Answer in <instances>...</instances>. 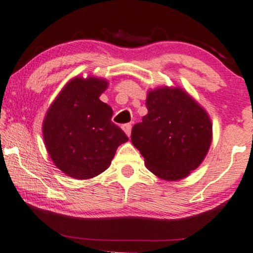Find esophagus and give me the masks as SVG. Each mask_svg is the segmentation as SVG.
Returning a JSON list of instances; mask_svg holds the SVG:
<instances>
[{"label": "esophagus", "instance_id": "esophagus-1", "mask_svg": "<svg viewBox=\"0 0 253 253\" xmlns=\"http://www.w3.org/2000/svg\"><path fill=\"white\" fill-rule=\"evenodd\" d=\"M123 129L126 133L127 136L129 137L130 136V133H131V125H130V124H125V125L123 126Z\"/></svg>", "mask_w": 253, "mask_h": 253}]
</instances>
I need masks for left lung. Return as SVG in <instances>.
<instances>
[{"label":"left lung","mask_w":253,"mask_h":253,"mask_svg":"<svg viewBox=\"0 0 253 253\" xmlns=\"http://www.w3.org/2000/svg\"><path fill=\"white\" fill-rule=\"evenodd\" d=\"M148 115L131 129V143L146 168L166 180L182 179L205 159L212 139L207 111L179 87H159L146 96Z\"/></svg>","instance_id":"obj_1"}]
</instances>
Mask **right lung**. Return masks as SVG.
I'll use <instances>...</instances> for the list:
<instances>
[{
	"instance_id": "add662e5",
	"label": "right lung",
	"mask_w": 253,
	"mask_h": 253,
	"mask_svg": "<svg viewBox=\"0 0 253 253\" xmlns=\"http://www.w3.org/2000/svg\"><path fill=\"white\" fill-rule=\"evenodd\" d=\"M108 82L75 77L48 108L43 122L45 146L60 170L76 179L103 172L128 137L111 122L110 105L99 97Z\"/></svg>"
}]
</instances>
